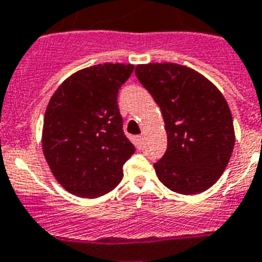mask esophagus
<instances>
[{
	"mask_svg": "<svg viewBox=\"0 0 262 262\" xmlns=\"http://www.w3.org/2000/svg\"><path fill=\"white\" fill-rule=\"evenodd\" d=\"M142 140H143V136L139 135V136H136L135 138V144L138 147H140V144H142Z\"/></svg>",
	"mask_w": 262,
	"mask_h": 262,
	"instance_id": "obj_1",
	"label": "esophagus"
}]
</instances>
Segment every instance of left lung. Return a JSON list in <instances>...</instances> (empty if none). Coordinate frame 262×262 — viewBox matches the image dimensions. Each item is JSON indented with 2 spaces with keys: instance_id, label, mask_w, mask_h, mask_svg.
<instances>
[{
  "instance_id": "8db88e82",
  "label": "left lung",
  "mask_w": 262,
  "mask_h": 262,
  "mask_svg": "<svg viewBox=\"0 0 262 262\" xmlns=\"http://www.w3.org/2000/svg\"><path fill=\"white\" fill-rule=\"evenodd\" d=\"M136 77L161 108L167 150L154 163L171 191L200 194L217 182L234 147L232 112L218 88L174 62L136 66Z\"/></svg>"
}]
</instances>
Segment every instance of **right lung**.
<instances>
[{
    "instance_id": "obj_1",
    "label": "right lung",
    "mask_w": 262,
    "mask_h": 262,
    "mask_svg": "<svg viewBox=\"0 0 262 262\" xmlns=\"http://www.w3.org/2000/svg\"><path fill=\"white\" fill-rule=\"evenodd\" d=\"M131 64H97L69 76L49 100L42 151L57 182L69 193L96 198L114 190L135 152L123 131L119 88Z\"/></svg>"
}]
</instances>
